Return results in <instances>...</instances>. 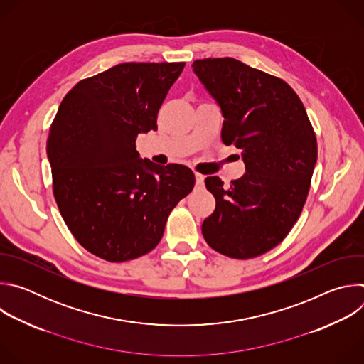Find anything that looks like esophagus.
Wrapping results in <instances>:
<instances>
[{"instance_id": "obj_1", "label": "esophagus", "mask_w": 364, "mask_h": 364, "mask_svg": "<svg viewBox=\"0 0 364 364\" xmlns=\"http://www.w3.org/2000/svg\"><path fill=\"white\" fill-rule=\"evenodd\" d=\"M204 188V176L196 174V190H203Z\"/></svg>"}]
</instances>
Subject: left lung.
<instances>
[{"instance_id":"1","label":"left lung","mask_w":364,"mask_h":364,"mask_svg":"<svg viewBox=\"0 0 364 364\" xmlns=\"http://www.w3.org/2000/svg\"><path fill=\"white\" fill-rule=\"evenodd\" d=\"M193 70L223 114L222 141L240 149L246 173L229 188L204 180L216 209L201 225L204 240L233 259L279 245L305 204L317 163V138L295 90L282 79L232 58L201 59Z\"/></svg>"}]
</instances>
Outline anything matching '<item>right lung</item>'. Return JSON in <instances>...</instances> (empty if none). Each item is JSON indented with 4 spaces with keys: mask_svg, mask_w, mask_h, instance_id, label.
<instances>
[{
    "mask_svg": "<svg viewBox=\"0 0 364 364\" xmlns=\"http://www.w3.org/2000/svg\"><path fill=\"white\" fill-rule=\"evenodd\" d=\"M186 63H122L76 83L50 125L53 194L75 239L108 262L157 246L171 210L194 187L181 164L141 160L136 136L157 131L163 102Z\"/></svg>",
    "mask_w": 364,
    "mask_h": 364,
    "instance_id": "obj_1",
    "label": "right lung"
}]
</instances>
